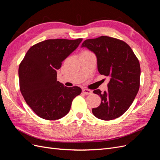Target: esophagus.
<instances>
[{
    "label": "esophagus",
    "mask_w": 160,
    "mask_h": 160,
    "mask_svg": "<svg viewBox=\"0 0 160 160\" xmlns=\"http://www.w3.org/2000/svg\"><path fill=\"white\" fill-rule=\"evenodd\" d=\"M83 93L85 95H91L92 93H93V91H92L91 90H89V89H83Z\"/></svg>",
    "instance_id": "esophagus-1"
}]
</instances>
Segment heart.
<instances>
[{
    "mask_svg": "<svg viewBox=\"0 0 160 160\" xmlns=\"http://www.w3.org/2000/svg\"><path fill=\"white\" fill-rule=\"evenodd\" d=\"M83 52V53H91V52H89V51H84Z\"/></svg>",
    "mask_w": 160,
    "mask_h": 160,
    "instance_id": "b5f03b06",
    "label": "heart"
}]
</instances>
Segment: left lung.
Listing matches in <instances>:
<instances>
[{
    "label": "left lung",
    "mask_w": 160,
    "mask_h": 160,
    "mask_svg": "<svg viewBox=\"0 0 160 160\" xmlns=\"http://www.w3.org/2000/svg\"><path fill=\"white\" fill-rule=\"evenodd\" d=\"M81 47L95 53L99 73L110 78L107 91H93L101 102L92 113L105 121L120 117L132 104L139 89L141 69L138 58L126 42L108 36L87 39Z\"/></svg>",
    "instance_id": "8db88e82"
}]
</instances>
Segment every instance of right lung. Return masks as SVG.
Listing matches in <instances>:
<instances>
[{
    "mask_svg": "<svg viewBox=\"0 0 160 160\" xmlns=\"http://www.w3.org/2000/svg\"><path fill=\"white\" fill-rule=\"evenodd\" d=\"M83 38L48 39L32 46L19 65V85L26 103L38 117L57 120L70 111L81 93L77 86L67 88L57 80V70Z\"/></svg>",
    "mask_w": 160,
    "mask_h": 160,
    "instance_id": "add662e5",
    "label": "right lung"
}]
</instances>
